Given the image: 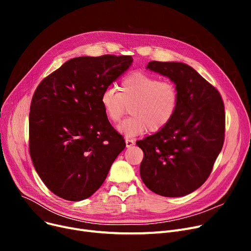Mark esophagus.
<instances>
[{
	"mask_svg": "<svg viewBox=\"0 0 251 251\" xmlns=\"http://www.w3.org/2000/svg\"><path fill=\"white\" fill-rule=\"evenodd\" d=\"M125 142H126V147H127V148H131L132 146H134V140H133V139L127 138V139L125 140Z\"/></svg>",
	"mask_w": 251,
	"mask_h": 251,
	"instance_id": "1",
	"label": "esophagus"
}]
</instances>
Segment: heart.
Instances as JSON below:
<instances>
[{"label":"heart","instance_id":"obj_1","mask_svg":"<svg viewBox=\"0 0 251 251\" xmlns=\"http://www.w3.org/2000/svg\"><path fill=\"white\" fill-rule=\"evenodd\" d=\"M101 108L110 121L116 123L131 105V117L118 126L125 137L143 134L150 128L152 132L165 128L172 120L179 104L177 86L170 81L143 73L132 72L121 81L120 92L105 87L100 98Z\"/></svg>","mask_w":251,"mask_h":251}]
</instances>
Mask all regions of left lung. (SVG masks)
<instances>
[{
  "label": "left lung",
  "mask_w": 251,
  "mask_h": 251,
  "mask_svg": "<svg viewBox=\"0 0 251 251\" xmlns=\"http://www.w3.org/2000/svg\"><path fill=\"white\" fill-rule=\"evenodd\" d=\"M147 69L177 86L179 104L165 128L136 142L143 151L140 177L156 194L185 196L205 182L222 151L224 102L219 91L187 64L151 61Z\"/></svg>",
  "instance_id": "1"
}]
</instances>
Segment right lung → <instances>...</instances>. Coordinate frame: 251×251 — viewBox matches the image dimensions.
<instances>
[{
	"label": "right lung",
	"mask_w": 251,
	"mask_h": 251,
	"mask_svg": "<svg viewBox=\"0 0 251 251\" xmlns=\"http://www.w3.org/2000/svg\"><path fill=\"white\" fill-rule=\"evenodd\" d=\"M131 56L77 57L39 83L29 113V152L38 176L61 199L83 201L126 147L100 98L132 64Z\"/></svg>",
	"instance_id": "obj_1"
}]
</instances>
